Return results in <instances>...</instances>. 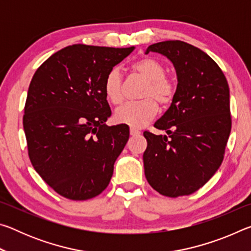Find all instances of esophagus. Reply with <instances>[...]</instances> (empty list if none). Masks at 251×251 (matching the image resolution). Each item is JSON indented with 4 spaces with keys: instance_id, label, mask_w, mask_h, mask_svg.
Returning a JSON list of instances; mask_svg holds the SVG:
<instances>
[{
    "instance_id": "1",
    "label": "esophagus",
    "mask_w": 251,
    "mask_h": 251,
    "mask_svg": "<svg viewBox=\"0 0 251 251\" xmlns=\"http://www.w3.org/2000/svg\"><path fill=\"white\" fill-rule=\"evenodd\" d=\"M129 133H130L131 136H137V135L141 134V131H139L138 129H136V128H133V127H130Z\"/></svg>"
}]
</instances>
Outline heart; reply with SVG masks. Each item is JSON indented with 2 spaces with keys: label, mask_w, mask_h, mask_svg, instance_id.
Segmentation results:
<instances>
[{
  "label": "heart",
  "mask_w": 251,
  "mask_h": 251,
  "mask_svg": "<svg viewBox=\"0 0 251 251\" xmlns=\"http://www.w3.org/2000/svg\"><path fill=\"white\" fill-rule=\"evenodd\" d=\"M131 71L146 82L142 93L144 100L122 105L116 109L115 121L120 124L139 128L156 116L158 110L156 101L163 107L172 103L175 96V85L171 78L165 76V66L152 57L138 59L131 65ZM104 92L110 103L116 105L123 100V79L117 67H114L106 75Z\"/></svg>",
  "instance_id": "heart-1"
}]
</instances>
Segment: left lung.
I'll list each match as a JSON object with an SVG mask.
<instances>
[{
	"mask_svg": "<svg viewBox=\"0 0 251 251\" xmlns=\"http://www.w3.org/2000/svg\"><path fill=\"white\" fill-rule=\"evenodd\" d=\"M176 70L177 88L171 107L155 123L167 135L144 131L145 176L167 197L190 195L214 176L223 163L231 130L229 86L209 55L182 41L150 45Z\"/></svg>",
	"mask_w": 251,
	"mask_h": 251,
	"instance_id": "8db88e82",
	"label": "left lung"
}]
</instances>
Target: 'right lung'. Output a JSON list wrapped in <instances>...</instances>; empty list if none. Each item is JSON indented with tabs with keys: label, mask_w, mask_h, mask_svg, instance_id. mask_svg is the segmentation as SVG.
I'll return each mask as SVG.
<instances>
[{
	"label": "right lung",
	"mask_w": 251,
	"mask_h": 251,
	"mask_svg": "<svg viewBox=\"0 0 251 251\" xmlns=\"http://www.w3.org/2000/svg\"><path fill=\"white\" fill-rule=\"evenodd\" d=\"M75 44L54 53L34 74L24 107L28 156L61 196L86 201L108 186L129 127L107 126L108 72L134 50Z\"/></svg>",
	"instance_id": "1"
}]
</instances>
